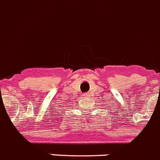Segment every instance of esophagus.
<instances>
[{"mask_svg": "<svg viewBox=\"0 0 160 160\" xmlns=\"http://www.w3.org/2000/svg\"><path fill=\"white\" fill-rule=\"evenodd\" d=\"M90 93H85L84 94H83V97H84V98H90Z\"/></svg>", "mask_w": 160, "mask_h": 160, "instance_id": "esophagus-1", "label": "esophagus"}]
</instances>
